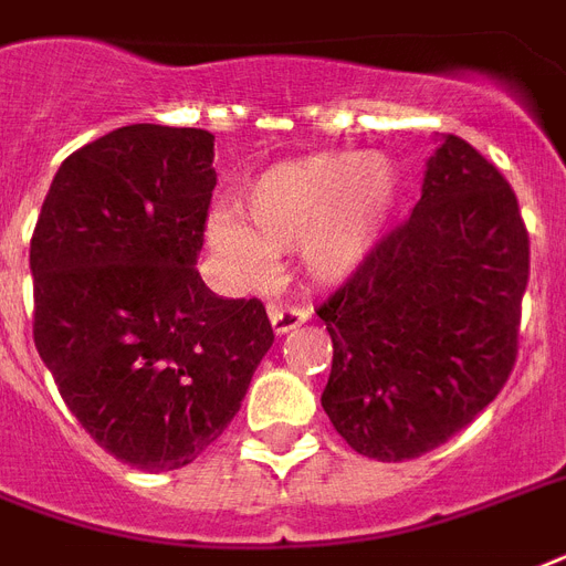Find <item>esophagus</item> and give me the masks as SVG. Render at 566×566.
<instances>
[{
	"label": "esophagus",
	"mask_w": 566,
	"mask_h": 566,
	"mask_svg": "<svg viewBox=\"0 0 566 566\" xmlns=\"http://www.w3.org/2000/svg\"><path fill=\"white\" fill-rule=\"evenodd\" d=\"M270 323H273L275 335H287L291 328L302 326L308 319V311L293 308V305H270Z\"/></svg>",
	"instance_id": "obj_1"
}]
</instances>
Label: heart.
I'll list each match as a JSON object with an SVG mask.
<instances>
[{
    "label": "heart",
    "mask_w": 566,
    "mask_h": 566,
    "mask_svg": "<svg viewBox=\"0 0 566 566\" xmlns=\"http://www.w3.org/2000/svg\"><path fill=\"white\" fill-rule=\"evenodd\" d=\"M402 190V170L378 153L279 164L247 188V213L234 205L211 213L208 243L249 279H264L275 252L296 249L311 279L340 282L376 249Z\"/></svg>",
    "instance_id": "obj_1"
}]
</instances>
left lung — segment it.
<instances>
[{
  "mask_svg": "<svg viewBox=\"0 0 566 566\" xmlns=\"http://www.w3.org/2000/svg\"><path fill=\"white\" fill-rule=\"evenodd\" d=\"M528 231L496 167L455 135L411 217L317 308L332 335L323 408L367 458L408 461L496 399L517 361Z\"/></svg>",
  "mask_w": 566,
  "mask_h": 566,
  "instance_id": "obj_1",
  "label": "left lung"
}]
</instances>
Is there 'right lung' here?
Instances as JSON below:
<instances>
[{
	"label": "right lung",
	"mask_w": 566,
	"mask_h": 566,
	"mask_svg": "<svg viewBox=\"0 0 566 566\" xmlns=\"http://www.w3.org/2000/svg\"><path fill=\"white\" fill-rule=\"evenodd\" d=\"M211 164L202 128L123 126L61 164L31 234L40 358L84 431L146 473L220 438L275 340L264 302L196 270Z\"/></svg>",
	"instance_id": "1"
}]
</instances>
